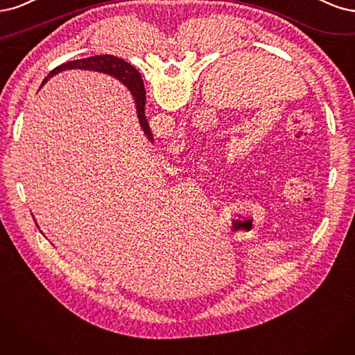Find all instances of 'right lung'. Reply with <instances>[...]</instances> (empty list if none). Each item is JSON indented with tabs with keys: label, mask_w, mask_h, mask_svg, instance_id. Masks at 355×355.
Instances as JSON below:
<instances>
[{
	"label": "right lung",
	"mask_w": 355,
	"mask_h": 355,
	"mask_svg": "<svg viewBox=\"0 0 355 355\" xmlns=\"http://www.w3.org/2000/svg\"><path fill=\"white\" fill-rule=\"evenodd\" d=\"M66 69H89V71L110 73L115 78H118L119 81L131 91L132 97L135 98L137 112H139V119H140L141 127L148 139L153 140L152 131H150V127H148L147 119H146V113H144L146 89H144L141 75L139 73V71L135 69V67H132L125 60L118 59V57H115V55L103 54V55H93V57H87V59L73 60V62H67L64 64H60L59 67L53 69L49 76H53L62 71H66ZM47 79L49 78H45L44 83L47 81Z\"/></svg>",
	"instance_id": "right-lung-1"
}]
</instances>
